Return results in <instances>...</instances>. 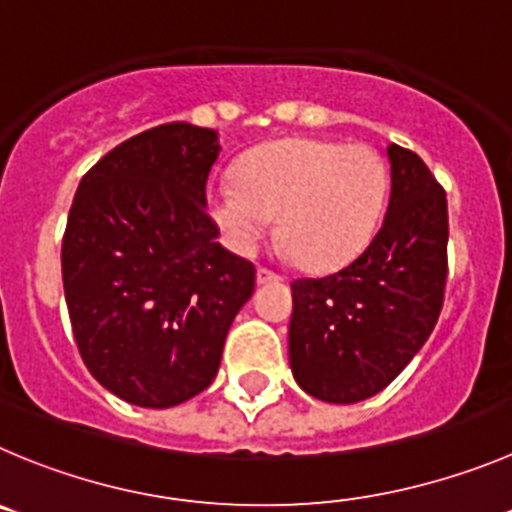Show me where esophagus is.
<instances>
[{
    "label": "esophagus",
    "mask_w": 512,
    "mask_h": 512,
    "mask_svg": "<svg viewBox=\"0 0 512 512\" xmlns=\"http://www.w3.org/2000/svg\"><path fill=\"white\" fill-rule=\"evenodd\" d=\"M279 279H281L279 274L264 269V266H259V269H256V281H259V284H271V281H279Z\"/></svg>",
    "instance_id": "obj_1"
}]
</instances>
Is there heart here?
Instances as JSON below:
<instances>
[{"mask_svg": "<svg viewBox=\"0 0 512 512\" xmlns=\"http://www.w3.org/2000/svg\"><path fill=\"white\" fill-rule=\"evenodd\" d=\"M389 170L369 145L291 138L261 145L236 165V183L208 196L213 221L238 251H251L279 216V241L299 266H344L382 221Z\"/></svg>", "mask_w": 512, "mask_h": 512, "instance_id": "heart-1", "label": "heart"}]
</instances>
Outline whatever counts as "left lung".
Wrapping results in <instances>:
<instances>
[{
  "instance_id": "obj_1",
  "label": "left lung",
  "mask_w": 512,
  "mask_h": 512,
  "mask_svg": "<svg viewBox=\"0 0 512 512\" xmlns=\"http://www.w3.org/2000/svg\"><path fill=\"white\" fill-rule=\"evenodd\" d=\"M387 216L352 264L291 284L289 364L332 405L382 392L432 334L445 299L447 198L417 153L387 145Z\"/></svg>"
}]
</instances>
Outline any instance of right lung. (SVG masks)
Listing matches in <instances>:
<instances>
[{"instance_id":"1","label":"right lung","mask_w":512,"mask_h":512,"mask_svg":"<svg viewBox=\"0 0 512 512\" xmlns=\"http://www.w3.org/2000/svg\"><path fill=\"white\" fill-rule=\"evenodd\" d=\"M218 133L168 123L102 155L80 180L62 238V281L92 377L130 405L201 394L251 299L256 269L226 251L206 211Z\"/></svg>"}]
</instances>
